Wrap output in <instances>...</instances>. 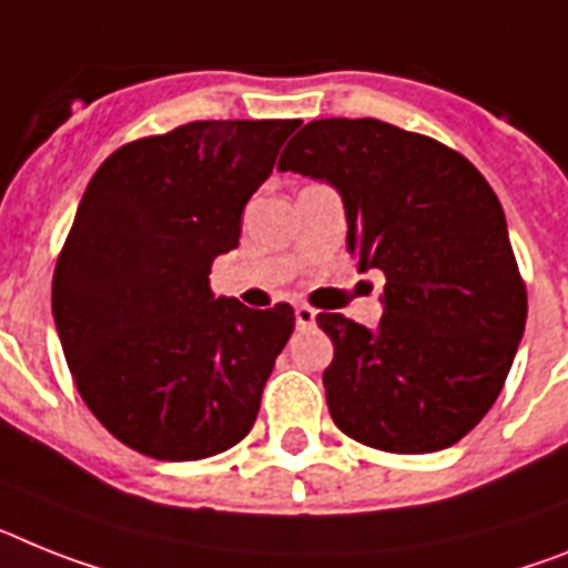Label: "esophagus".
Here are the masks:
<instances>
[{
	"mask_svg": "<svg viewBox=\"0 0 568 568\" xmlns=\"http://www.w3.org/2000/svg\"><path fill=\"white\" fill-rule=\"evenodd\" d=\"M294 317H297V328H308L317 321V312H314L312 306H306V303H300V306L294 308Z\"/></svg>",
	"mask_w": 568,
	"mask_h": 568,
	"instance_id": "esophagus-1",
	"label": "esophagus"
}]
</instances>
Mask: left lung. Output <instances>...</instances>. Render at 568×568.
Masks as SVG:
<instances>
[{
  "label": "left lung",
  "instance_id": "obj_1",
  "mask_svg": "<svg viewBox=\"0 0 568 568\" xmlns=\"http://www.w3.org/2000/svg\"><path fill=\"white\" fill-rule=\"evenodd\" d=\"M276 170L335 184L349 251L387 280L375 332L317 314L335 343L323 373L335 424L387 454L456 445L503 393L526 328L497 193L456 150L375 118L306 123Z\"/></svg>",
  "mask_w": 568,
  "mask_h": 568
}]
</instances>
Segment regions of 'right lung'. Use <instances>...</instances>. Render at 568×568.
I'll return each mask as SVG.
<instances>
[{
  "label": "right lung",
  "instance_id": "right-lung-1",
  "mask_svg": "<svg viewBox=\"0 0 568 568\" xmlns=\"http://www.w3.org/2000/svg\"><path fill=\"white\" fill-rule=\"evenodd\" d=\"M300 121H193L114 150L57 256L51 312L85 407L138 454L195 462L240 445L294 308L211 292L242 211Z\"/></svg>",
  "mask_w": 568,
  "mask_h": 568
}]
</instances>
